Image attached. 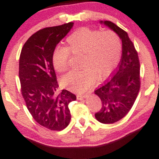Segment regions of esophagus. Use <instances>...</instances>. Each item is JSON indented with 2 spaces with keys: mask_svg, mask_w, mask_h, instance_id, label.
I'll return each mask as SVG.
<instances>
[{
  "mask_svg": "<svg viewBox=\"0 0 159 159\" xmlns=\"http://www.w3.org/2000/svg\"><path fill=\"white\" fill-rule=\"evenodd\" d=\"M87 94H78L77 95V98L78 99H82V98H87Z\"/></svg>",
  "mask_w": 159,
  "mask_h": 159,
  "instance_id": "esophagus-1",
  "label": "esophagus"
}]
</instances>
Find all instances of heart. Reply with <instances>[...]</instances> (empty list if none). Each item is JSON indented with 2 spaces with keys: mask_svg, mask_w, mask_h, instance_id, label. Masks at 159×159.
<instances>
[{
  "mask_svg": "<svg viewBox=\"0 0 159 159\" xmlns=\"http://www.w3.org/2000/svg\"><path fill=\"white\" fill-rule=\"evenodd\" d=\"M68 47L58 46L53 52L52 62L57 72L68 69L70 52L83 54L81 70L71 71L62 78L63 84L77 93L87 90L93 84L96 76L103 79L109 75L120 59L122 44L113 30L81 28L67 38Z\"/></svg>",
  "mask_w": 159,
  "mask_h": 159,
  "instance_id": "1",
  "label": "heart"
}]
</instances>
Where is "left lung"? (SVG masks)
Returning a JSON list of instances; mask_svg holds the SVG:
<instances>
[{"label":"left lung","instance_id":"obj_1","mask_svg":"<svg viewBox=\"0 0 159 159\" xmlns=\"http://www.w3.org/2000/svg\"><path fill=\"white\" fill-rule=\"evenodd\" d=\"M119 36L122 41V57L116 72L105 84L95 90L102 101V108L95 114L104 124L123 119L134 105L140 90V63L138 53L128 34L109 21H100Z\"/></svg>","mask_w":159,"mask_h":159}]
</instances>
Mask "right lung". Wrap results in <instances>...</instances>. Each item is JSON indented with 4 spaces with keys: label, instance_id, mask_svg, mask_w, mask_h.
Here are the masks:
<instances>
[{
    "label": "right lung",
    "instance_id": "obj_1",
    "mask_svg": "<svg viewBox=\"0 0 159 159\" xmlns=\"http://www.w3.org/2000/svg\"><path fill=\"white\" fill-rule=\"evenodd\" d=\"M69 22L39 30L27 40L19 58L21 94L29 112L39 125L52 131L68 126L71 120L69 104L75 95L58 90L52 62L57 45L73 27Z\"/></svg>",
    "mask_w": 159,
    "mask_h": 159
}]
</instances>
